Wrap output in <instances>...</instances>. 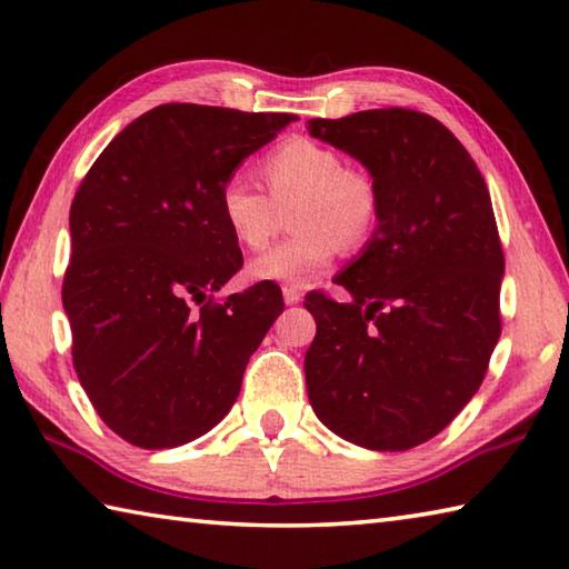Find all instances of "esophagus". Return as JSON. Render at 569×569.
<instances>
[{"label": "esophagus", "mask_w": 569, "mask_h": 569, "mask_svg": "<svg viewBox=\"0 0 569 569\" xmlns=\"http://www.w3.org/2000/svg\"><path fill=\"white\" fill-rule=\"evenodd\" d=\"M283 301H286L288 306H296V303L303 301V293L298 291V288H293V286H286V288H283Z\"/></svg>", "instance_id": "34e87169"}]
</instances>
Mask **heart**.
<instances>
[{"label":"heart","instance_id":"obj_1","mask_svg":"<svg viewBox=\"0 0 569 569\" xmlns=\"http://www.w3.org/2000/svg\"><path fill=\"white\" fill-rule=\"evenodd\" d=\"M268 196L240 172L218 190L220 220L238 246L261 250L291 210L296 233L250 261L253 281L308 286L329 271L343 246L359 248L379 220V190L369 172L343 166L339 150L288 138L261 160Z\"/></svg>","mask_w":569,"mask_h":569}]
</instances>
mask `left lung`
Instances as JSON below:
<instances>
[{
    "mask_svg": "<svg viewBox=\"0 0 569 569\" xmlns=\"http://www.w3.org/2000/svg\"><path fill=\"white\" fill-rule=\"evenodd\" d=\"M379 190V226L336 276L339 303L306 296L311 407L333 435L373 451L437 437L475 397L502 333L505 253L487 182L445 124L417 110L308 120Z\"/></svg>",
    "mask_w": 569,
    "mask_h": 569,
    "instance_id": "1",
    "label": "left lung"
}]
</instances>
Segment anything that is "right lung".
<instances>
[{
    "label": "right lung",
    "mask_w": 569,
    "mask_h": 569,
    "mask_svg": "<svg viewBox=\"0 0 569 569\" xmlns=\"http://www.w3.org/2000/svg\"><path fill=\"white\" fill-rule=\"evenodd\" d=\"M293 120L160 104L114 134L74 192L62 283L72 363L100 419L134 447L213 429L283 311L273 283L213 301L243 266L218 190Z\"/></svg>",
    "instance_id": "right-lung-1"
}]
</instances>
